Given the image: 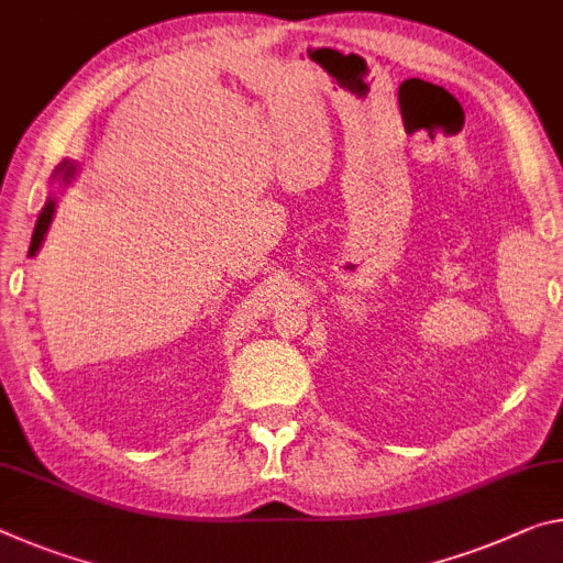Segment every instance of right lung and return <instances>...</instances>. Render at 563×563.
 <instances>
[{
    "instance_id": "right-lung-1",
    "label": "right lung",
    "mask_w": 563,
    "mask_h": 563,
    "mask_svg": "<svg viewBox=\"0 0 563 563\" xmlns=\"http://www.w3.org/2000/svg\"><path fill=\"white\" fill-rule=\"evenodd\" d=\"M75 173H77V163L73 159H62L55 169V180H59V190L62 187L73 185L75 180ZM55 210H57V192H52L47 202H44V208L37 218V225H34V233H32V243H30V257L37 255V250L44 243V235H47V230L52 225V218H55Z\"/></svg>"
}]
</instances>
